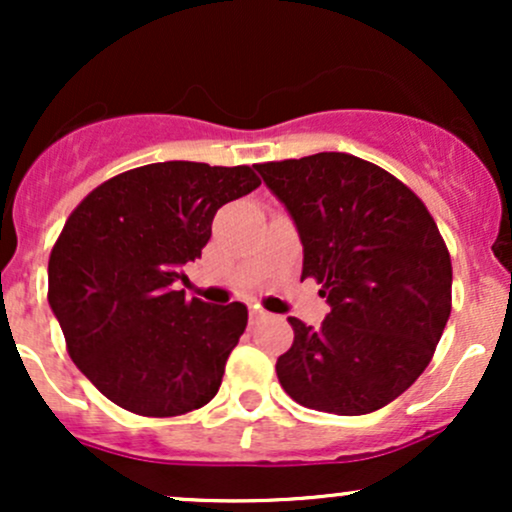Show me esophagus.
<instances>
[{
  "instance_id": "esophagus-1",
  "label": "esophagus",
  "mask_w": 512,
  "mask_h": 512,
  "mask_svg": "<svg viewBox=\"0 0 512 512\" xmlns=\"http://www.w3.org/2000/svg\"><path fill=\"white\" fill-rule=\"evenodd\" d=\"M269 313L267 310H262V308H250V322H260V320H264V317H267Z\"/></svg>"
}]
</instances>
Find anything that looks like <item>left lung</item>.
I'll list each match as a JSON object with an SVG mask.
<instances>
[{
    "instance_id": "obj_1",
    "label": "left lung",
    "mask_w": 512,
    "mask_h": 512,
    "mask_svg": "<svg viewBox=\"0 0 512 512\" xmlns=\"http://www.w3.org/2000/svg\"><path fill=\"white\" fill-rule=\"evenodd\" d=\"M330 303L322 327L289 317L276 361L286 395L339 416L383 409L431 363L450 317L452 264L436 221L395 175L339 151L255 166Z\"/></svg>"
}]
</instances>
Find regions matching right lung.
<instances>
[{
	"label": "right lung",
	"mask_w": 512,
	"mask_h": 512,
	"mask_svg": "<svg viewBox=\"0 0 512 512\" xmlns=\"http://www.w3.org/2000/svg\"><path fill=\"white\" fill-rule=\"evenodd\" d=\"M255 187L250 166L151 163L98 185L64 223L48 264L50 308L76 368L117 407L178 416L219 392L248 308L175 289L202 257L216 211Z\"/></svg>",
	"instance_id": "right-lung-1"
}]
</instances>
